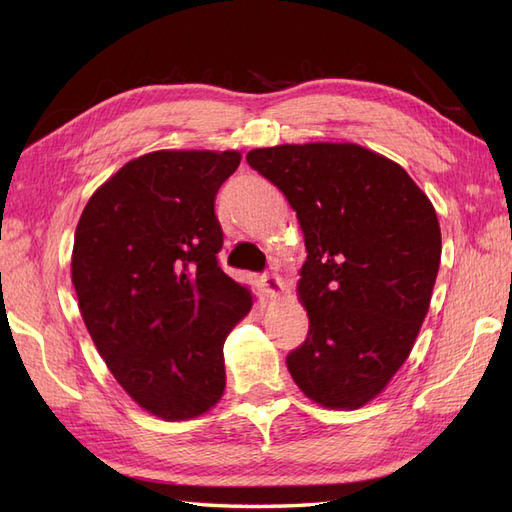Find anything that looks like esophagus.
<instances>
[{
  "label": "esophagus",
  "mask_w": 512,
  "mask_h": 512,
  "mask_svg": "<svg viewBox=\"0 0 512 512\" xmlns=\"http://www.w3.org/2000/svg\"><path fill=\"white\" fill-rule=\"evenodd\" d=\"M260 282H262V288H265V292H267V297H271V299L280 297L282 290H284L282 277H280V275H275V273L262 275V280H260Z\"/></svg>",
  "instance_id": "esophagus-1"
}]
</instances>
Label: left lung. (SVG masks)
<instances>
[{
    "label": "left lung",
    "mask_w": 512,
    "mask_h": 512,
    "mask_svg": "<svg viewBox=\"0 0 512 512\" xmlns=\"http://www.w3.org/2000/svg\"><path fill=\"white\" fill-rule=\"evenodd\" d=\"M305 237L297 286L309 333L286 359L316 404L356 410L406 363L442 254L436 209L397 162L354 143L252 149Z\"/></svg>",
    "instance_id": "8db88e82"
}]
</instances>
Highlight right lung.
Listing matches in <instances>:
<instances>
[{
	"instance_id": "right-lung-1",
	"label": "right lung",
	"mask_w": 512,
	"mask_h": 512,
	"mask_svg": "<svg viewBox=\"0 0 512 512\" xmlns=\"http://www.w3.org/2000/svg\"><path fill=\"white\" fill-rule=\"evenodd\" d=\"M239 162V151L145 153L91 194L74 232L85 327L121 389L164 421L222 399L224 342L254 303L215 256V194Z\"/></svg>"
}]
</instances>
